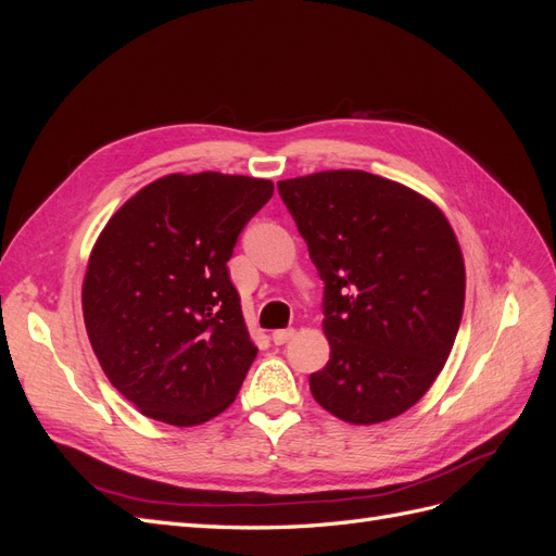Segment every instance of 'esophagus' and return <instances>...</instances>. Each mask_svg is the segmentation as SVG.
<instances>
[{
    "label": "esophagus",
    "instance_id": "obj_1",
    "mask_svg": "<svg viewBox=\"0 0 556 556\" xmlns=\"http://www.w3.org/2000/svg\"><path fill=\"white\" fill-rule=\"evenodd\" d=\"M294 336V329H276L274 333H271V341L276 343V345H285L288 343L290 339Z\"/></svg>",
    "mask_w": 556,
    "mask_h": 556
}]
</instances>
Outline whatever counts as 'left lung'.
Listing matches in <instances>:
<instances>
[{"label": "left lung", "instance_id": "8db88e82", "mask_svg": "<svg viewBox=\"0 0 556 556\" xmlns=\"http://www.w3.org/2000/svg\"><path fill=\"white\" fill-rule=\"evenodd\" d=\"M325 280L329 362L315 401L350 425L399 417L427 394L457 339L466 268L431 199L359 169L278 182Z\"/></svg>", "mask_w": 556, "mask_h": 556}]
</instances>
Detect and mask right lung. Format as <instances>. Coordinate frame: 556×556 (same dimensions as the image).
Masks as SVG:
<instances>
[{"instance_id": "right-lung-1", "label": "right lung", "mask_w": 556, "mask_h": 556, "mask_svg": "<svg viewBox=\"0 0 556 556\" xmlns=\"http://www.w3.org/2000/svg\"><path fill=\"white\" fill-rule=\"evenodd\" d=\"M271 194L266 178L169 174L99 233L83 319L106 378L146 417L197 427L237 399L257 345L227 262Z\"/></svg>"}]
</instances>
